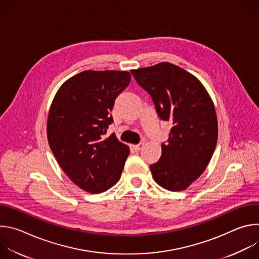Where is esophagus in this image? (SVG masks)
<instances>
[{
    "label": "esophagus",
    "mask_w": 259,
    "mask_h": 259,
    "mask_svg": "<svg viewBox=\"0 0 259 259\" xmlns=\"http://www.w3.org/2000/svg\"><path fill=\"white\" fill-rule=\"evenodd\" d=\"M143 145H144L143 142L138 143V144H135V145H133V150H134L135 152H139V151L142 149V147H143Z\"/></svg>",
    "instance_id": "1"
}]
</instances>
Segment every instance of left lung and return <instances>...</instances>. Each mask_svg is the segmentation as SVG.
I'll return each instance as SVG.
<instances>
[{
	"label": "left lung",
	"instance_id": "8db88e82",
	"mask_svg": "<svg viewBox=\"0 0 259 259\" xmlns=\"http://www.w3.org/2000/svg\"><path fill=\"white\" fill-rule=\"evenodd\" d=\"M136 82L149 93L157 114L172 122L160 160L150 169L162 188L186 190L205 171L214 153L217 117L211 97L189 71L169 62L132 69Z\"/></svg>",
	"mask_w": 259,
	"mask_h": 259
}]
</instances>
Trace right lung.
Masks as SVG:
<instances>
[{
    "mask_svg": "<svg viewBox=\"0 0 259 259\" xmlns=\"http://www.w3.org/2000/svg\"><path fill=\"white\" fill-rule=\"evenodd\" d=\"M130 81L128 71L84 70L61 85L50 106V149L70 180L88 193L115 186L129 156L128 145L107 129L115 100Z\"/></svg>",
    "mask_w": 259,
    "mask_h": 259,
    "instance_id": "add662e5",
    "label": "right lung"
}]
</instances>
